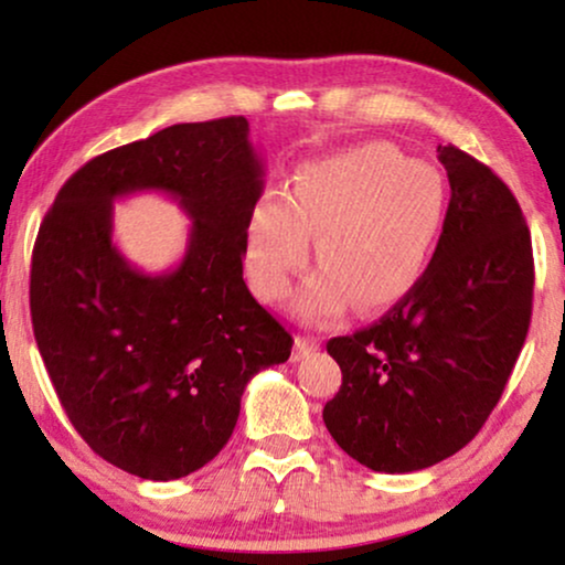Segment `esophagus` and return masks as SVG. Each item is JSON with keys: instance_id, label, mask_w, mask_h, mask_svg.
Listing matches in <instances>:
<instances>
[{"instance_id": "esophagus-1", "label": "esophagus", "mask_w": 565, "mask_h": 565, "mask_svg": "<svg viewBox=\"0 0 565 565\" xmlns=\"http://www.w3.org/2000/svg\"><path fill=\"white\" fill-rule=\"evenodd\" d=\"M321 347V342L316 337H296V354L298 358H306V354L316 352Z\"/></svg>"}]
</instances>
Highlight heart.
Listing matches in <instances>:
<instances>
[{
  "instance_id": "1",
  "label": "heart",
  "mask_w": 565,
  "mask_h": 565,
  "mask_svg": "<svg viewBox=\"0 0 565 565\" xmlns=\"http://www.w3.org/2000/svg\"><path fill=\"white\" fill-rule=\"evenodd\" d=\"M445 180L388 141H367L298 169L290 198L269 190L246 221L244 262L254 292L280 300L306 267L316 238L323 267L296 311L308 321L342 313L354 300L377 311L414 290L445 223Z\"/></svg>"
}]
</instances>
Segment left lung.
Listing matches in <instances>:
<instances>
[{
    "label": "left lung",
    "mask_w": 565,
    "mask_h": 565,
    "mask_svg": "<svg viewBox=\"0 0 565 565\" xmlns=\"http://www.w3.org/2000/svg\"><path fill=\"white\" fill-rule=\"evenodd\" d=\"M437 157L450 205L427 273L381 321L327 344L342 385L323 424L377 473H412L466 447L530 329L535 265L520 203L466 151L439 146Z\"/></svg>",
    "instance_id": "obj_1"
}]
</instances>
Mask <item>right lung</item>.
Listing matches in <instances>:
<instances>
[{"instance_id":"right-lung-1","label":"right lung","mask_w":565,"mask_h":565,"mask_svg":"<svg viewBox=\"0 0 565 565\" xmlns=\"http://www.w3.org/2000/svg\"><path fill=\"white\" fill-rule=\"evenodd\" d=\"M265 164L246 118L180 122L87 161L38 231L30 313L84 443L149 481L195 473L228 443L246 383L292 337L244 282ZM161 191L193 221L181 265L151 276L111 242V203Z\"/></svg>"}]
</instances>
